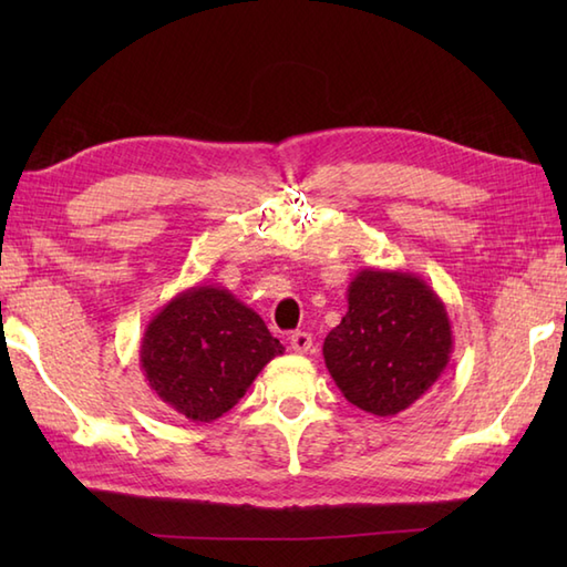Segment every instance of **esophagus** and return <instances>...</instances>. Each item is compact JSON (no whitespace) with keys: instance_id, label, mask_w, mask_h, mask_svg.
<instances>
[{"instance_id":"1","label":"esophagus","mask_w":567,"mask_h":567,"mask_svg":"<svg viewBox=\"0 0 567 567\" xmlns=\"http://www.w3.org/2000/svg\"><path fill=\"white\" fill-rule=\"evenodd\" d=\"M290 348L295 353H309L311 351V333H307V331H295L292 336H290Z\"/></svg>"}]
</instances>
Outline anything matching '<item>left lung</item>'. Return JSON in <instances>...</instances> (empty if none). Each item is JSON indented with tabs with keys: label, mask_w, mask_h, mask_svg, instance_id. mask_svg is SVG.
<instances>
[{
	"label": "left lung",
	"mask_w": 567,
	"mask_h": 567,
	"mask_svg": "<svg viewBox=\"0 0 567 567\" xmlns=\"http://www.w3.org/2000/svg\"><path fill=\"white\" fill-rule=\"evenodd\" d=\"M453 353L443 299L414 272L363 268L348 285V311L323 341L336 388L375 416L421 400Z\"/></svg>",
	"instance_id": "left-lung-1"
}]
</instances>
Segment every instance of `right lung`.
Returning <instances> with one entry per match:
<instances>
[{"label": "right lung", "instance_id": "obj_1", "mask_svg": "<svg viewBox=\"0 0 567 567\" xmlns=\"http://www.w3.org/2000/svg\"><path fill=\"white\" fill-rule=\"evenodd\" d=\"M285 346L231 292L195 285L163 305L141 339V370L161 402L195 424L238 404Z\"/></svg>", "mask_w": 567, "mask_h": 567}]
</instances>
